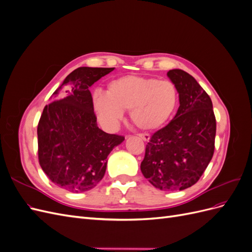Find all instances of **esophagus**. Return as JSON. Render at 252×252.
Returning <instances> with one entry per match:
<instances>
[{"mask_svg":"<svg viewBox=\"0 0 252 252\" xmlns=\"http://www.w3.org/2000/svg\"><path fill=\"white\" fill-rule=\"evenodd\" d=\"M139 136H140V138H141L143 141H145V142H148V141L150 140V135L147 134V133H140Z\"/></svg>","mask_w":252,"mask_h":252,"instance_id":"34e87169","label":"esophagus"}]
</instances>
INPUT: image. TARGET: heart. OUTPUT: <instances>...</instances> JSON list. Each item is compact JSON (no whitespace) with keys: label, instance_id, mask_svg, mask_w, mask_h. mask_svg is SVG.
<instances>
[{"label":"heart","instance_id":"b5f03b06","mask_svg":"<svg viewBox=\"0 0 252 252\" xmlns=\"http://www.w3.org/2000/svg\"><path fill=\"white\" fill-rule=\"evenodd\" d=\"M93 102L98 120L106 127L116 126L123 110H129L136 127L156 130L173 117L179 105V91L171 81L124 75L108 84L107 94H94Z\"/></svg>","mask_w":252,"mask_h":252}]
</instances>
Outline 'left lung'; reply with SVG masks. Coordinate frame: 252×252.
Listing matches in <instances>:
<instances>
[{
  "instance_id": "1",
  "label": "left lung",
  "mask_w": 252,
  "mask_h": 252,
  "mask_svg": "<svg viewBox=\"0 0 252 252\" xmlns=\"http://www.w3.org/2000/svg\"><path fill=\"white\" fill-rule=\"evenodd\" d=\"M167 75L178 88L180 107L173 120L151 135L141 171L156 188L175 191L194 185L207 168L217 122L210 96L192 75L182 69Z\"/></svg>"
}]
</instances>
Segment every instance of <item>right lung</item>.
<instances>
[{"label": "right lung", "instance_id": "1", "mask_svg": "<svg viewBox=\"0 0 252 252\" xmlns=\"http://www.w3.org/2000/svg\"><path fill=\"white\" fill-rule=\"evenodd\" d=\"M114 68L79 67L45 106L37 125L39 163L48 179L70 192L94 188L110 151L125 140L97 127L89 87Z\"/></svg>", "mask_w": 252, "mask_h": 252}]
</instances>
